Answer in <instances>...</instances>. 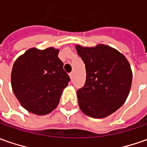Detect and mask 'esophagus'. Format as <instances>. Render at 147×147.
Instances as JSON below:
<instances>
[{
	"mask_svg": "<svg viewBox=\"0 0 147 147\" xmlns=\"http://www.w3.org/2000/svg\"><path fill=\"white\" fill-rule=\"evenodd\" d=\"M69 76H70V78H71V80H73V79H74V72H71V73L69 74Z\"/></svg>",
	"mask_w": 147,
	"mask_h": 147,
	"instance_id": "34e87169",
	"label": "esophagus"
}]
</instances>
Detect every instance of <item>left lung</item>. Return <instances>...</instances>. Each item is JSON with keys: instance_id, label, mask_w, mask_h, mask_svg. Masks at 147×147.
<instances>
[{"instance_id": "left-lung-1", "label": "left lung", "mask_w": 147, "mask_h": 147, "mask_svg": "<svg viewBox=\"0 0 147 147\" xmlns=\"http://www.w3.org/2000/svg\"><path fill=\"white\" fill-rule=\"evenodd\" d=\"M86 68V81L77 90L81 111L93 118H103L119 109L128 96L132 71L122 54L105 45L76 47Z\"/></svg>"}]
</instances>
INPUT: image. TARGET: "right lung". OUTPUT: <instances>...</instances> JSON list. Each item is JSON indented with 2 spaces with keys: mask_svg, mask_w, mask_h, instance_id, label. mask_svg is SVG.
Masks as SVG:
<instances>
[{
  "mask_svg": "<svg viewBox=\"0 0 147 147\" xmlns=\"http://www.w3.org/2000/svg\"><path fill=\"white\" fill-rule=\"evenodd\" d=\"M59 50L29 49L15 61L11 85L26 110L45 115L58 106L63 89L71 80L58 57Z\"/></svg>",
  "mask_w": 147,
  "mask_h": 147,
  "instance_id": "add662e5",
  "label": "right lung"
}]
</instances>
